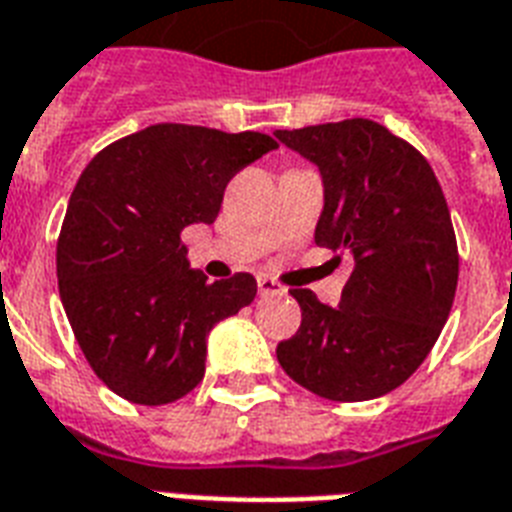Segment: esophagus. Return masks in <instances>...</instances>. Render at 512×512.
Here are the masks:
<instances>
[{"label":"esophagus","mask_w":512,"mask_h":512,"mask_svg":"<svg viewBox=\"0 0 512 512\" xmlns=\"http://www.w3.org/2000/svg\"><path fill=\"white\" fill-rule=\"evenodd\" d=\"M257 292H260L263 298H271V295H284L287 290H284L282 284H276L273 279H268V276H260V279H257Z\"/></svg>","instance_id":"esophagus-1"}]
</instances>
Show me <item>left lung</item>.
Returning <instances> with one entry per match:
<instances>
[{
  "label": "left lung",
  "mask_w": 512,
  "mask_h": 512,
  "mask_svg": "<svg viewBox=\"0 0 512 512\" xmlns=\"http://www.w3.org/2000/svg\"><path fill=\"white\" fill-rule=\"evenodd\" d=\"M276 139L322 174L314 241L354 260L335 308L292 290L303 322L276 346L279 365L335 403L386 395L427 360L456 295L459 255L438 177L416 147L365 117Z\"/></svg>",
  "instance_id": "left-lung-1"
}]
</instances>
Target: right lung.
<instances>
[{
	"label": "right lung",
	"mask_w": 512,
	"mask_h": 512,
	"mask_svg": "<svg viewBox=\"0 0 512 512\" xmlns=\"http://www.w3.org/2000/svg\"><path fill=\"white\" fill-rule=\"evenodd\" d=\"M279 144L158 123L117 139L77 179L58 236V292L85 360L136 405L174 403L206 370V335L257 295L252 273L209 282L179 233L212 225L225 187Z\"/></svg>",
	"instance_id": "1"
}]
</instances>
